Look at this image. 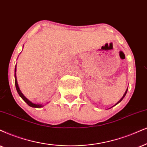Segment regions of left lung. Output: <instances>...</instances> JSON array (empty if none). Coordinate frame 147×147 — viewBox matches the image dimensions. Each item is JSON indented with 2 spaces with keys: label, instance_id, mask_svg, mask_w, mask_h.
I'll use <instances>...</instances> for the list:
<instances>
[{
  "label": "left lung",
  "instance_id": "1",
  "mask_svg": "<svg viewBox=\"0 0 147 147\" xmlns=\"http://www.w3.org/2000/svg\"><path fill=\"white\" fill-rule=\"evenodd\" d=\"M127 90H128V87H127V90H126V91H125V94H123V97H122L121 98V99L119 100V102H117L116 104H115V105L114 106H113V107H115V105H117V104H119V102H121V100L123 99V98H124V97H125V95H126V94H127ZM112 107H111V108H112ZM110 109H111V108H110Z\"/></svg>",
  "mask_w": 147,
  "mask_h": 147
}]
</instances>
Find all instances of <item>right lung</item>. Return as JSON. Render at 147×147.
I'll list each match as a JSON object with an SVG mask.
<instances>
[{
	"mask_svg": "<svg viewBox=\"0 0 147 147\" xmlns=\"http://www.w3.org/2000/svg\"><path fill=\"white\" fill-rule=\"evenodd\" d=\"M15 85H16V90H17V92H18V94H19L20 97H21L22 99H23L24 101L26 102L28 106L31 107H33V108H41L42 107H44L45 105H42V104H35V103H33L31 101H30V100L28 99L24 96V95L23 94H22L21 90H20V87L18 86V81H17V77H16V68H15ZM48 102H47L46 104H47Z\"/></svg>",
	"mask_w": 147,
	"mask_h": 147,
	"instance_id": "1",
	"label": "right lung"
}]
</instances>
